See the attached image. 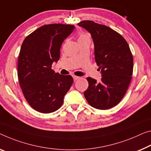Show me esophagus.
Returning a JSON list of instances; mask_svg holds the SVG:
<instances>
[{
    "mask_svg": "<svg viewBox=\"0 0 151 151\" xmlns=\"http://www.w3.org/2000/svg\"><path fill=\"white\" fill-rule=\"evenodd\" d=\"M73 80L74 81H76L77 80H78L80 77H78V76H73Z\"/></svg>",
    "mask_w": 151,
    "mask_h": 151,
    "instance_id": "1",
    "label": "esophagus"
}]
</instances>
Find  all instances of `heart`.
I'll use <instances>...</instances> for the list:
<instances>
[{"mask_svg":"<svg viewBox=\"0 0 151 151\" xmlns=\"http://www.w3.org/2000/svg\"><path fill=\"white\" fill-rule=\"evenodd\" d=\"M86 36H88L86 35V34H82V35H81V36H80V38H83V37H86Z\"/></svg>","mask_w":151,"mask_h":151,"instance_id":"b5f03b06","label":"heart"}]
</instances>
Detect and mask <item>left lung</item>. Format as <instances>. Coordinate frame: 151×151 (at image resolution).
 Returning <instances> with one entry per match:
<instances>
[{
	"instance_id": "obj_1",
	"label": "left lung",
	"mask_w": 151,
	"mask_h": 151,
	"mask_svg": "<svg viewBox=\"0 0 151 151\" xmlns=\"http://www.w3.org/2000/svg\"><path fill=\"white\" fill-rule=\"evenodd\" d=\"M91 34L94 58L101 69L99 82L88 78L89 86L84 96L90 105L97 109L112 108L121 101L130 83L133 57L126 40L110 27L83 21L78 24Z\"/></svg>"
}]
</instances>
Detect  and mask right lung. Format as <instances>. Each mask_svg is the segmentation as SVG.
I'll list each match as a JSON object with an SVG mask.
<instances>
[{"label": "right lung", "instance_id": "obj_1", "mask_svg": "<svg viewBox=\"0 0 151 151\" xmlns=\"http://www.w3.org/2000/svg\"><path fill=\"white\" fill-rule=\"evenodd\" d=\"M74 28L73 25H45L23 42L18 57V78L25 99L37 111L49 113L59 109L72 85L71 76L55 73L51 65L59 61L62 44Z\"/></svg>", "mask_w": 151, "mask_h": 151}]
</instances>
